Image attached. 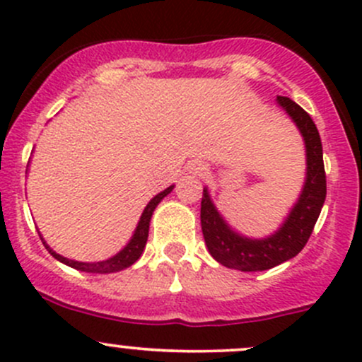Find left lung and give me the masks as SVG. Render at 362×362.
I'll return each instance as SVG.
<instances>
[{
  "instance_id": "left-lung-1",
  "label": "left lung",
  "mask_w": 362,
  "mask_h": 362,
  "mask_svg": "<svg viewBox=\"0 0 362 362\" xmlns=\"http://www.w3.org/2000/svg\"><path fill=\"white\" fill-rule=\"evenodd\" d=\"M276 103L287 111L305 144V182L299 201L273 235L266 239H247L233 232L209 197L202 190L201 226L208 251L218 263L240 272H263L292 259L304 249L315 228L327 197V175L323 165V148L315 122L291 98L278 96Z\"/></svg>"
}]
</instances>
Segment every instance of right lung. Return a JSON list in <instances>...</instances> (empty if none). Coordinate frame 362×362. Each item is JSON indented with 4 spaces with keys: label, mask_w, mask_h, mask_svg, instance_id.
<instances>
[{
    "label": "right lung",
    "mask_w": 362,
    "mask_h": 362,
    "mask_svg": "<svg viewBox=\"0 0 362 362\" xmlns=\"http://www.w3.org/2000/svg\"><path fill=\"white\" fill-rule=\"evenodd\" d=\"M172 189H173V185H170L168 189H165V190H163V192L158 194V196H154L153 199L149 201V204L146 206L144 211H142L141 221H139V223H137V228H136V232H134L132 239H130L129 244H127L120 252L115 254V256L110 257V259L98 261V263H81V261L66 259V257L59 256V254L54 252L53 249H51L49 245L46 244L45 239H42V237H41L42 244H45V247L51 252V256L57 257V259L62 261V263L71 266V268L81 269V272H87V273H115V272H120V269L129 268V266H132L134 263H136L139 257H141L142 251H144L146 242H148L149 221H151V216H153L154 209H156V206L160 204L163 197H166L170 192H172Z\"/></svg>",
    "instance_id": "add662e5"
}]
</instances>
